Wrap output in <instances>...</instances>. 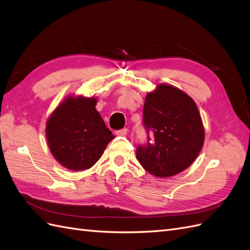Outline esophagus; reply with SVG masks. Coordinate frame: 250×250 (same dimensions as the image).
<instances>
[{
    "instance_id": "34e87169",
    "label": "esophagus",
    "mask_w": 250,
    "mask_h": 250,
    "mask_svg": "<svg viewBox=\"0 0 250 250\" xmlns=\"http://www.w3.org/2000/svg\"><path fill=\"white\" fill-rule=\"evenodd\" d=\"M127 132H129V130L127 129H121V130H118V131H116V134L117 135H119V136H125L126 134H127Z\"/></svg>"
}]
</instances>
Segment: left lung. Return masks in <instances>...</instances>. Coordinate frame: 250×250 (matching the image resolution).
Listing matches in <instances>:
<instances>
[{
    "mask_svg": "<svg viewBox=\"0 0 250 250\" xmlns=\"http://www.w3.org/2000/svg\"><path fill=\"white\" fill-rule=\"evenodd\" d=\"M144 124L154 142L139 146L136 157L155 177L181 173L203 148L205 129L194 100L176 86L159 83L146 96Z\"/></svg>",
    "mask_w": 250,
    "mask_h": 250,
    "instance_id": "left-lung-1",
    "label": "left lung"
}]
</instances>
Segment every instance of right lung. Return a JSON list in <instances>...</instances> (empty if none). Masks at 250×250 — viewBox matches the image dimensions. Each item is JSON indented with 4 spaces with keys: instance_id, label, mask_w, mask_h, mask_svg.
I'll list each match as a JSON object with an SVG mask.
<instances>
[{
    "instance_id": "1",
    "label": "right lung",
    "mask_w": 250,
    "mask_h": 250,
    "mask_svg": "<svg viewBox=\"0 0 250 250\" xmlns=\"http://www.w3.org/2000/svg\"><path fill=\"white\" fill-rule=\"evenodd\" d=\"M97 101L96 97L69 95L46 121L48 149L64 168H92L115 137L96 110Z\"/></svg>"
}]
</instances>
